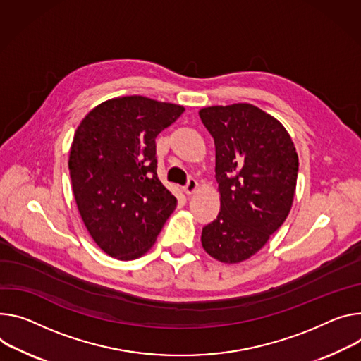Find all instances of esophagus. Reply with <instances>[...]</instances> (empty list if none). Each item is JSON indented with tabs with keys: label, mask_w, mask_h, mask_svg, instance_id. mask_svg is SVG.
<instances>
[{
	"label": "esophagus",
	"mask_w": 361,
	"mask_h": 361,
	"mask_svg": "<svg viewBox=\"0 0 361 361\" xmlns=\"http://www.w3.org/2000/svg\"><path fill=\"white\" fill-rule=\"evenodd\" d=\"M197 187H199L197 181H195L194 178H190V180L187 181V184L183 187V191H184L187 195H190V194H192L195 190H197Z\"/></svg>",
	"instance_id": "1"
}]
</instances>
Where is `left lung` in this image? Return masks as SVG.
<instances>
[{"label": "left lung", "instance_id": "obj_1", "mask_svg": "<svg viewBox=\"0 0 361 361\" xmlns=\"http://www.w3.org/2000/svg\"><path fill=\"white\" fill-rule=\"evenodd\" d=\"M216 145L220 212L203 227L202 245L214 259L238 264L264 246L285 221L298 177V154L282 126L250 105L199 112Z\"/></svg>", "mask_w": 361, "mask_h": 361}]
</instances>
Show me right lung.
Segmentation results:
<instances>
[{
  "label": "right lung",
  "instance_id": "1",
  "mask_svg": "<svg viewBox=\"0 0 361 361\" xmlns=\"http://www.w3.org/2000/svg\"><path fill=\"white\" fill-rule=\"evenodd\" d=\"M184 108L125 96L92 109L76 129L69 171L93 240L122 260L144 255L177 199L157 176L155 138Z\"/></svg>",
  "mask_w": 361,
  "mask_h": 361
}]
</instances>
